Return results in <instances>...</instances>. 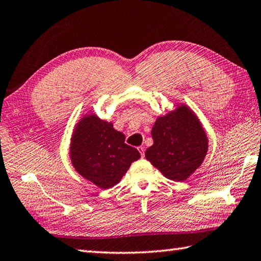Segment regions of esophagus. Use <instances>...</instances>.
<instances>
[{
    "label": "esophagus",
    "mask_w": 261,
    "mask_h": 261,
    "mask_svg": "<svg viewBox=\"0 0 261 261\" xmlns=\"http://www.w3.org/2000/svg\"><path fill=\"white\" fill-rule=\"evenodd\" d=\"M138 150H139V152L141 153V157H144V147H139L138 148Z\"/></svg>",
    "instance_id": "34e87169"
}]
</instances>
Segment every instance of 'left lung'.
I'll return each mask as SVG.
<instances>
[{"mask_svg":"<svg viewBox=\"0 0 261 261\" xmlns=\"http://www.w3.org/2000/svg\"><path fill=\"white\" fill-rule=\"evenodd\" d=\"M151 136L153 144L145 151V158L170 180H187L206 157V132L197 114L184 103L157 118Z\"/></svg>","mask_w":261,"mask_h":261,"instance_id":"8db88e82","label":"left lung"}]
</instances>
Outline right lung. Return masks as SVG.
Returning <instances> with one entry per match:
<instances>
[{
  "mask_svg": "<svg viewBox=\"0 0 261 261\" xmlns=\"http://www.w3.org/2000/svg\"><path fill=\"white\" fill-rule=\"evenodd\" d=\"M140 157L138 150L125 143V135L114 129L113 122L102 120L94 112H87L73 128L72 165L100 189L118 185L132 163Z\"/></svg>",
  "mask_w": 261,
  "mask_h": 261,
  "instance_id": "right-lung-1",
  "label": "right lung"
}]
</instances>
